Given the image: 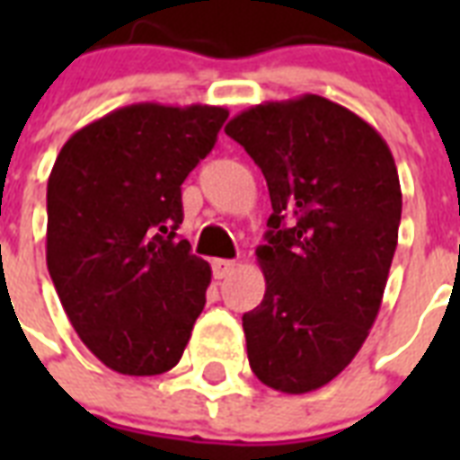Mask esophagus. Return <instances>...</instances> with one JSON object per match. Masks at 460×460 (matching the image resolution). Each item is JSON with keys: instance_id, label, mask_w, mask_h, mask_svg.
<instances>
[{"instance_id": "obj_1", "label": "esophagus", "mask_w": 460, "mask_h": 460, "mask_svg": "<svg viewBox=\"0 0 460 460\" xmlns=\"http://www.w3.org/2000/svg\"><path fill=\"white\" fill-rule=\"evenodd\" d=\"M234 270H236V262H234V260H215V262H212V272H215L217 279L229 277Z\"/></svg>"}]
</instances>
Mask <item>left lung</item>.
<instances>
[{
	"mask_svg": "<svg viewBox=\"0 0 460 460\" xmlns=\"http://www.w3.org/2000/svg\"><path fill=\"white\" fill-rule=\"evenodd\" d=\"M262 169L272 215L265 298L243 314L248 363L284 394L320 389L356 358L382 305L401 222L392 150L320 95L255 104L226 124Z\"/></svg>",
	"mask_w": 460,
	"mask_h": 460,
	"instance_id": "8db88e82",
	"label": "left lung"
}]
</instances>
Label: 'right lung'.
Here are the masks:
<instances>
[{
    "label": "right lung",
    "instance_id": "obj_1",
    "mask_svg": "<svg viewBox=\"0 0 460 460\" xmlns=\"http://www.w3.org/2000/svg\"><path fill=\"white\" fill-rule=\"evenodd\" d=\"M224 107L140 102L64 143L47 181V270L75 334L110 370L150 377L186 349L212 270L179 238L181 183Z\"/></svg>",
    "mask_w": 460,
    "mask_h": 460
}]
</instances>
